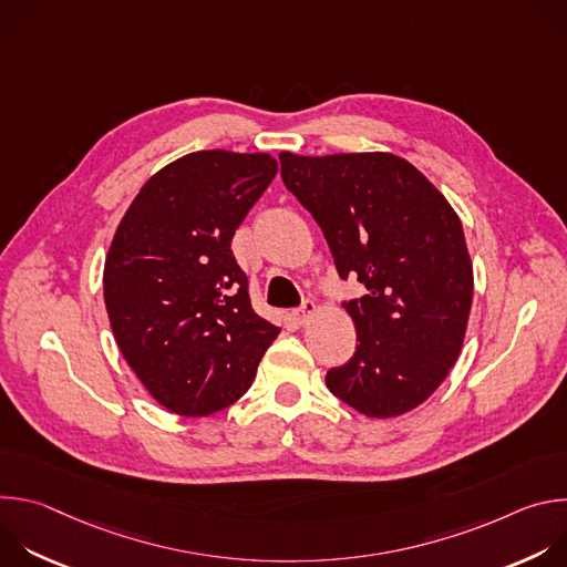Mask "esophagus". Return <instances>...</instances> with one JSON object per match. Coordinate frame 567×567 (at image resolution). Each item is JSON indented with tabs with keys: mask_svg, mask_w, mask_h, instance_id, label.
I'll use <instances>...</instances> for the list:
<instances>
[{
	"mask_svg": "<svg viewBox=\"0 0 567 567\" xmlns=\"http://www.w3.org/2000/svg\"><path fill=\"white\" fill-rule=\"evenodd\" d=\"M316 313V302L313 300H302V305L293 311V318L298 320V326H307L309 318Z\"/></svg>",
	"mask_w": 567,
	"mask_h": 567,
	"instance_id": "esophagus-1",
	"label": "esophagus"
}]
</instances>
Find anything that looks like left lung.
Listing matches in <instances>:
<instances>
[{
  "label": "left lung",
  "instance_id": "left-lung-1",
  "mask_svg": "<svg viewBox=\"0 0 567 567\" xmlns=\"http://www.w3.org/2000/svg\"><path fill=\"white\" fill-rule=\"evenodd\" d=\"M280 175L326 235L341 280L368 289L343 302L359 346L328 372L330 392L377 420L417 409L457 361L468 322L473 267L457 213L388 152H282Z\"/></svg>",
  "mask_w": 567,
  "mask_h": 567
}]
</instances>
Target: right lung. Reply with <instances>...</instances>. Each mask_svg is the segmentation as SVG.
<instances>
[{"label":"right lung","mask_w":567,"mask_h":567,"mask_svg":"<svg viewBox=\"0 0 567 567\" xmlns=\"http://www.w3.org/2000/svg\"><path fill=\"white\" fill-rule=\"evenodd\" d=\"M278 173L269 154L204 150L161 168L105 260L114 339L161 406L213 415L245 394L280 328L258 316L230 239Z\"/></svg>","instance_id":"obj_1"}]
</instances>
